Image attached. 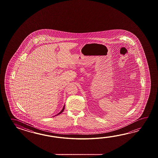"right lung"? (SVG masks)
Segmentation results:
<instances>
[{
	"mask_svg": "<svg viewBox=\"0 0 158 158\" xmlns=\"http://www.w3.org/2000/svg\"><path fill=\"white\" fill-rule=\"evenodd\" d=\"M64 108H65V105H64V106H63V109L61 110V111L60 112H59V113H58L57 114H56V115H55V116H57V115H59V114H61V113H62V112L64 111Z\"/></svg>",
	"mask_w": 158,
	"mask_h": 158,
	"instance_id": "obj_1",
	"label": "right lung"
}]
</instances>
